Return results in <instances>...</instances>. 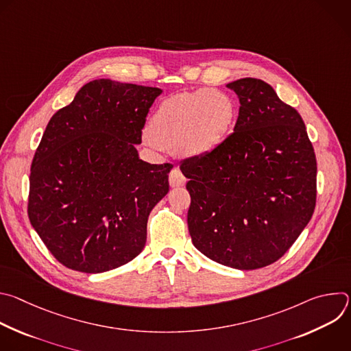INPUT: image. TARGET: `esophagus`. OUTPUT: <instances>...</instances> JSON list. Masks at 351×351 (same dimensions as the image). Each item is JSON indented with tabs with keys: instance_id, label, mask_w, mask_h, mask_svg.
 I'll return each mask as SVG.
<instances>
[{
	"instance_id": "obj_1",
	"label": "esophagus",
	"mask_w": 351,
	"mask_h": 351,
	"mask_svg": "<svg viewBox=\"0 0 351 351\" xmlns=\"http://www.w3.org/2000/svg\"><path fill=\"white\" fill-rule=\"evenodd\" d=\"M184 183H186V178L183 176V173L179 169H172L169 173L171 187H180V186H184Z\"/></svg>"
}]
</instances>
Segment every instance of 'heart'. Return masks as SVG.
<instances>
[{"instance_id":"heart-1","label":"heart","mask_w":351,"mask_h":351,"mask_svg":"<svg viewBox=\"0 0 351 351\" xmlns=\"http://www.w3.org/2000/svg\"><path fill=\"white\" fill-rule=\"evenodd\" d=\"M234 115L233 101L218 90L179 93L164 99L149 119L147 141L186 157H203L221 145Z\"/></svg>"}]
</instances>
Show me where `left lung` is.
Returning <instances> with one entry per match:
<instances>
[{"label": "left lung", "instance_id": "left-lung-1", "mask_svg": "<svg viewBox=\"0 0 351 351\" xmlns=\"http://www.w3.org/2000/svg\"><path fill=\"white\" fill-rule=\"evenodd\" d=\"M226 87L240 103L233 133L180 164L187 225L198 252L250 271L278 261L310 222L317 160L302 117L268 83L244 77Z\"/></svg>", "mask_w": 351, "mask_h": 351}]
</instances>
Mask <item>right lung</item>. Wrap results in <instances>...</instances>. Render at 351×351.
<instances>
[{"label":"right lung","instance_id":"add662e5","mask_svg":"<svg viewBox=\"0 0 351 351\" xmlns=\"http://www.w3.org/2000/svg\"><path fill=\"white\" fill-rule=\"evenodd\" d=\"M158 87L98 79L49 119L30 169L27 214L69 269L101 274L137 257L173 165L140 160L136 144Z\"/></svg>","mask_w":351,"mask_h":351}]
</instances>
